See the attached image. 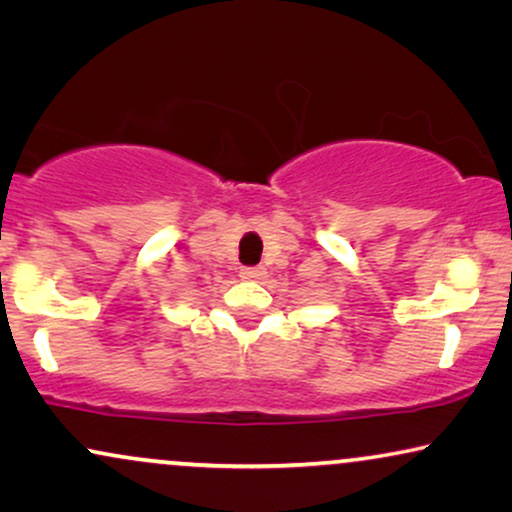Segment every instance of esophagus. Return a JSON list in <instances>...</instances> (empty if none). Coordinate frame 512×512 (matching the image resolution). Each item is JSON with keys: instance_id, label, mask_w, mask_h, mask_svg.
<instances>
[{"instance_id": "1", "label": "esophagus", "mask_w": 512, "mask_h": 512, "mask_svg": "<svg viewBox=\"0 0 512 512\" xmlns=\"http://www.w3.org/2000/svg\"><path fill=\"white\" fill-rule=\"evenodd\" d=\"M262 276H264V267H260V264H257V267L241 269V278H248V281H257V278H262Z\"/></svg>"}]
</instances>
